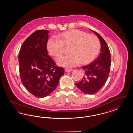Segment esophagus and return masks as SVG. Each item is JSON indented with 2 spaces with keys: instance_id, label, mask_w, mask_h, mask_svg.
Wrapping results in <instances>:
<instances>
[{
  "instance_id": "esophagus-1",
  "label": "esophagus",
  "mask_w": 133,
  "mask_h": 133,
  "mask_svg": "<svg viewBox=\"0 0 133 133\" xmlns=\"http://www.w3.org/2000/svg\"><path fill=\"white\" fill-rule=\"evenodd\" d=\"M65 70L66 72H69L72 71V69L70 68H65Z\"/></svg>"
}]
</instances>
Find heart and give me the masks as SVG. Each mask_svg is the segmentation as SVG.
<instances>
[{
  "instance_id": "obj_1",
  "label": "heart",
  "mask_w": 133,
  "mask_h": 133,
  "mask_svg": "<svg viewBox=\"0 0 133 133\" xmlns=\"http://www.w3.org/2000/svg\"><path fill=\"white\" fill-rule=\"evenodd\" d=\"M59 39L55 37H49L47 48L52 56H60L64 50V46H70L68 55L58 56L57 64L61 66L73 67L79 64H88L97 56L101 49L99 40L92 34L78 30H71L61 32Z\"/></svg>"
}]
</instances>
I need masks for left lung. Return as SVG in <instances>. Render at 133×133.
<instances>
[{
  "label": "left lung",
  "instance_id": "obj_1",
  "mask_svg": "<svg viewBox=\"0 0 133 133\" xmlns=\"http://www.w3.org/2000/svg\"><path fill=\"white\" fill-rule=\"evenodd\" d=\"M90 30L98 37L100 41L101 52L95 61L82 67L84 71V76L76 85L82 92L92 95L98 92L108 79L111 67V55L104 39L98 33Z\"/></svg>",
  "mask_w": 133,
  "mask_h": 133
}]
</instances>
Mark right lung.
<instances>
[{"label":"right lung","mask_w":133,"mask_h":133,"mask_svg":"<svg viewBox=\"0 0 133 133\" xmlns=\"http://www.w3.org/2000/svg\"><path fill=\"white\" fill-rule=\"evenodd\" d=\"M49 31L37 30L24 41L18 56L21 81L34 96L47 97L56 89L64 69L56 66L48 55Z\"/></svg>","instance_id":"right-lung-1"}]
</instances>
